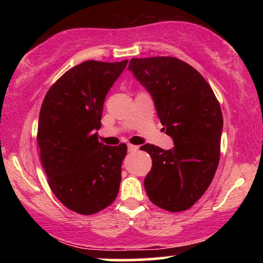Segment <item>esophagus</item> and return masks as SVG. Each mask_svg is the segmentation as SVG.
<instances>
[{
  "label": "esophagus",
  "mask_w": 263,
  "mask_h": 263,
  "mask_svg": "<svg viewBox=\"0 0 263 263\" xmlns=\"http://www.w3.org/2000/svg\"><path fill=\"white\" fill-rule=\"evenodd\" d=\"M139 149V146H134V145H130V143H129L128 145V151L129 152H136V151Z\"/></svg>",
  "instance_id": "34e87169"
}]
</instances>
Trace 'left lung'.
<instances>
[{"label": "left lung", "instance_id": "obj_1", "mask_svg": "<svg viewBox=\"0 0 263 263\" xmlns=\"http://www.w3.org/2000/svg\"><path fill=\"white\" fill-rule=\"evenodd\" d=\"M128 69L152 97L163 129L174 140L168 151L148 143L141 147L152 157V168L143 182L147 195L168 212L188 210L217 171L220 105L202 75L175 57L132 59Z\"/></svg>", "mask_w": 263, "mask_h": 263}]
</instances>
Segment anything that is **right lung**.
<instances>
[{
    "label": "right lung",
    "instance_id": "add662e5",
    "mask_svg": "<svg viewBox=\"0 0 263 263\" xmlns=\"http://www.w3.org/2000/svg\"><path fill=\"white\" fill-rule=\"evenodd\" d=\"M122 62L85 61L64 73L46 93L37 142L49 185L69 210L88 215L116 199L127 145L98 141L104 102L127 67Z\"/></svg>",
    "mask_w": 263,
    "mask_h": 263
}]
</instances>
